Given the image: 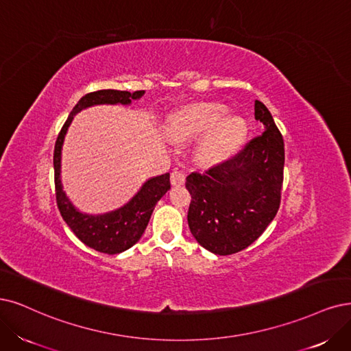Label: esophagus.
Instances as JSON below:
<instances>
[{
    "label": "esophagus",
    "instance_id": "34e87169",
    "mask_svg": "<svg viewBox=\"0 0 351 351\" xmlns=\"http://www.w3.org/2000/svg\"><path fill=\"white\" fill-rule=\"evenodd\" d=\"M171 184L173 186H180L185 184V173L179 172V171H173L171 175Z\"/></svg>",
    "mask_w": 351,
    "mask_h": 351
}]
</instances>
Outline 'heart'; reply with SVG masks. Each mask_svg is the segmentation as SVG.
Listing matches in <instances>:
<instances>
[{"label": "heart", "mask_w": 351, "mask_h": 351, "mask_svg": "<svg viewBox=\"0 0 351 351\" xmlns=\"http://www.w3.org/2000/svg\"><path fill=\"white\" fill-rule=\"evenodd\" d=\"M226 112L219 104H193L172 115L169 133L178 140H192L206 132L199 143L198 159L206 165L219 163L239 149L245 134L244 121L224 117Z\"/></svg>", "instance_id": "obj_1"}]
</instances>
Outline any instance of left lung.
<instances>
[{"mask_svg":"<svg viewBox=\"0 0 351 351\" xmlns=\"http://www.w3.org/2000/svg\"><path fill=\"white\" fill-rule=\"evenodd\" d=\"M254 119L265 132L237 154L204 173L186 176L192 236L214 254L244 250L263 234L278 214L283 184L285 145L274 117L254 101Z\"/></svg>","mask_w":351,"mask_h":351,"instance_id":"obj_1","label":"left lung"}]
</instances>
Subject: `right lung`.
<instances>
[{
    "mask_svg": "<svg viewBox=\"0 0 351 351\" xmlns=\"http://www.w3.org/2000/svg\"><path fill=\"white\" fill-rule=\"evenodd\" d=\"M145 90H117V89H101L95 93H89L77 101L71 111L68 120L64 121L60 133L56 138L55 153H53V167H55V188H56V202L64 223L75 232L88 247L106 254L121 253L136 244L145 232L152 213L156 204L171 189L169 173L149 179L143 184L140 191L121 208L99 215H89L77 211L66 193L63 192L60 182V156L64 134L73 120V115L84 108L99 106V104H123L128 106L133 99H138Z\"/></svg>",
    "mask_w": 351,
    "mask_h": 351,
    "instance_id": "right-lung-1",
    "label": "right lung"
}]
</instances>
